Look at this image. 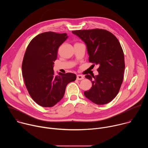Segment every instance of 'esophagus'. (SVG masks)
Listing matches in <instances>:
<instances>
[{"label": "esophagus", "instance_id": "1", "mask_svg": "<svg viewBox=\"0 0 148 148\" xmlns=\"http://www.w3.org/2000/svg\"><path fill=\"white\" fill-rule=\"evenodd\" d=\"M84 78V77L82 75H77V79L78 80H81Z\"/></svg>", "mask_w": 148, "mask_h": 148}]
</instances>
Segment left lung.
<instances>
[{
	"label": "left lung",
	"instance_id": "obj_1",
	"mask_svg": "<svg viewBox=\"0 0 148 148\" xmlns=\"http://www.w3.org/2000/svg\"><path fill=\"white\" fill-rule=\"evenodd\" d=\"M72 32L86 45L89 61L99 66L97 75H86L92 86L84 95L97 105L110 102L118 94L123 78L125 60L120 43L112 33L103 29Z\"/></svg>",
	"mask_w": 148,
	"mask_h": 148
}]
</instances>
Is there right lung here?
<instances>
[{
  "mask_svg": "<svg viewBox=\"0 0 148 148\" xmlns=\"http://www.w3.org/2000/svg\"><path fill=\"white\" fill-rule=\"evenodd\" d=\"M66 33L49 32L36 36L28 45L22 62V75L32 98L43 107H51L64 97L67 84L76 79L73 73L54 75L53 64Z\"/></svg>",
  "mask_w": 148,
  "mask_h": 148,
  "instance_id": "right-lung-1",
  "label": "right lung"
}]
</instances>
